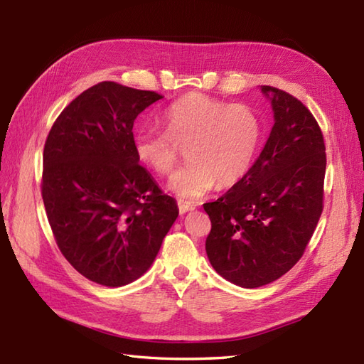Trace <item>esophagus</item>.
I'll return each instance as SVG.
<instances>
[{"label": "esophagus", "mask_w": 364, "mask_h": 364, "mask_svg": "<svg viewBox=\"0 0 364 364\" xmlns=\"http://www.w3.org/2000/svg\"><path fill=\"white\" fill-rule=\"evenodd\" d=\"M178 210H180L181 214H186L189 211H194L196 205L191 202H184V200H178Z\"/></svg>", "instance_id": "34e87169"}]
</instances>
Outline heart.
<instances>
[{
	"label": "heart",
	"mask_w": 364,
	"mask_h": 364,
	"mask_svg": "<svg viewBox=\"0 0 364 364\" xmlns=\"http://www.w3.org/2000/svg\"><path fill=\"white\" fill-rule=\"evenodd\" d=\"M166 131L144 128L134 151L144 166L159 175L173 172L180 149L189 162L170 178L168 189L184 200H198L220 184L245 178L262 144V123L249 106L203 94H189L162 112Z\"/></svg>",
	"instance_id": "1"
}]
</instances>
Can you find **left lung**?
<instances>
[{
    "label": "left lung",
    "mask_w": 364,
    "mask_h": 364,
    "mask_svg": "<svg viewBox=\"0 0 364 364\" xmlns=\"http://www.w3.org/2000/svg\"><path fill=\"white\" fill-rule=\"evenodd\" d=\"M274 127L250 172L203 208L211 219L206 253L215 272L242 288L275 282L301 258L323 208L326 144L308 107L261 86Z\"/></svg>",
    "instance_id": "left-lung-1"
}]
</instances>
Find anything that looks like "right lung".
<instances>
[{
	"instance_id": "obj_1",
	"label": "right lung",
	"mask_w": 364,
	"mask_h": 364,
	"mask_svg": "<svg viewBox=\"0 0 364 364\" xmlns=\"http://www.w3.org/2000/svg\"><path fill=\"white\" fill-rule=\"evenodd\" d=\"M161 98L98 82L59 114L45 142L42 198L56 244L81 275L109 288L149 270L178 218L134 151V120Z\"/></svg>"
}]
</instances>
